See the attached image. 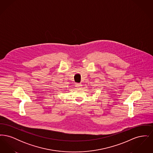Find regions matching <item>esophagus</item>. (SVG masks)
<instances>
[{
  "label": "esophagus",
  "mask_w": 153,
  "mask_h": 153,
  "mask_svg": "<svg viewBox=\"0 0 153 153\" xmlns=\"http://www.w3.org/2000/svg\"><path fill=\"white\" fill-rule=\"evenodd\" d=\"M82 84H80V83H77V84H76V87L77 88H78V89H81V88H82Z\"/></svg>",
  "instance_id": "34e87169"
}]
</instances>
